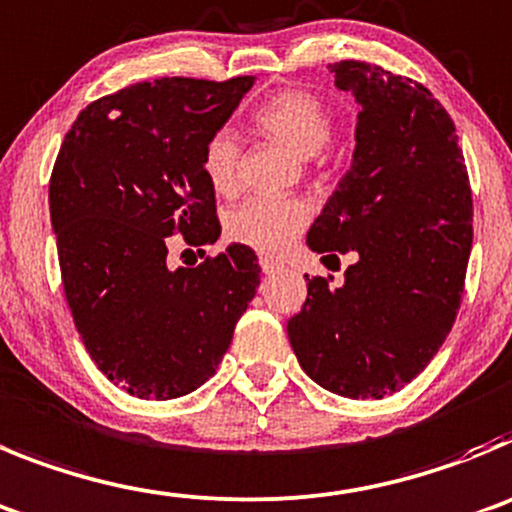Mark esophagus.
I'll list each match as a JSON object with an SVG mask.
<instances>
[{
	"instance_id": "esophagus-1",
	"label": "esophagus",
	"mask_w": 512,
	"mask_h": 512,
	"mask_svg": "<svg viewBox=\"0 0 512 512\" xmlns=\"http://www.w3.org/2000/svg\"><path fill=\"white\" fill-rule=\"evenodd\" d=\"M281 269H284V266H281L279 261L261 256V271H264V274H276V271H281Z\"/></svg>"
}]
</instances>
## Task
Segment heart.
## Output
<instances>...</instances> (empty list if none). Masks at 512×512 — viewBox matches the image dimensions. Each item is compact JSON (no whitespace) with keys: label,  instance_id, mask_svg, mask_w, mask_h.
I'll return each mask as SVG.
<instances>
[{"label":"heart","instance_id":"heart-1","mask_svg":"<svg viewBox=\"0 0 512 512\" xmlns=\"http://www.w3.org/2000/svg\"><path fill=\"white\" fill-rule=\"evenodd\" d=\"M253 124L264 134L287 144L294 154L317 157L330 144L335 119L332 111L314 93L287 88L261 101L251 114ZM241 149L231 131H215L205 142L203 175L218 195H233L238 187ZM309 220V208L294 198H251L231 210L225 220L228 238L264 253H281L294 241Z\"/></svg>","mask_w":512,"mask_h":512}]
</instances>
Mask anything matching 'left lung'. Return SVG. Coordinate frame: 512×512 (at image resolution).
<instances>
[{"label":"left lung","mask_w":512,"mask_h":512,"mask_svg":"<svg viewBox=\"0 0 512 512\" xmlns=\"http://www.w3.org/2000/svg\"><path fill=\"white\" fill-rule=\"evenodd\" d=\"M360 106L350 170L307 233L314 253H358L345 284L307 276L287 322L304 373L345 398H383L437 355L472 248V192L452 116L429 88L360 60L327 65Z\"/></svg>","instance_id":"obj_1"}]
</instances>
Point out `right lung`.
I'll list each match as a JSON object with an SVG mask.
<instances>
[{"label":"right lung","mask_w":512,"mask_h":512,"mask_svg":"<svg viewBox=\"0 0 512 512\" xmlns=\"http://www.w3.org/2000/svg\"><path fill=\"white\" fill-rule=\"evenodd\" d=\"M231 81L159 78L88 103L50 177V220L75 330L114 386L180 398L223 360L261 281L256 253L231 243L200 266L167 261L170 236L215 243L203 147L251 91Z\"/></svg>","instance_id":"right-lung-1"}]
</instances>
